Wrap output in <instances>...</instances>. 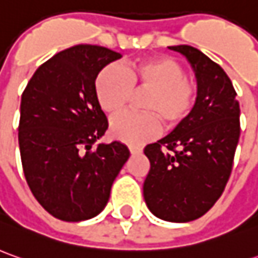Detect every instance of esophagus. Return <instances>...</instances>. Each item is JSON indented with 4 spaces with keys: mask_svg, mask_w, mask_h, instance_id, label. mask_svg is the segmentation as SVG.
Returning a JSON list of instances; mask_svg holds the SVG:
<instances>
[{
    "mask_svg": "<svg viewBox=\"0 0 258 258\" xmlns=\"http://www.w3.org/2000/svg\"><path fill=\"white\" fill-rule=\"evenodd\" d=\"M128 148L131 154H138V153H141V151H143V148H141L140 146H133V144H131V146H128Z\"/></svg>",
    "mask_w": 258,
    "mask_h": 258,
    "instance_id": "obj_1",
    "label": "esophagus"
}]
</instances>
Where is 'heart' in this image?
I'll return each mask as SVG.
<instances>
[{"label": "heart", "instance_id": "b5f03b06", "mask_svg": "<svg viewBox=\"0 0 258 258\" xmlns=\"http://www.w3.org/2000/svg\"><path fill=\"white\" fill-rule=\"evenodd\" d=\"M147 94L140 102L146 112H124L110 124L112 137L130 144H141L153 138L164 124L174 130L188 120L199 97V84L185 74L181 64L171 57L144 58L127 64L124 70L107 66L98 73L94 93L107 114L124 110L134 93Z\"/></svg>", "mask_w": 258, "mask_h": 258}]
</instances>
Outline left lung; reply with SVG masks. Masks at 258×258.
<instances>
[{
    "instance_id": "8db88e82",
    "label": "left lung",
    "mask_w": 258,
    "mask_h": 258,
    "mask_svg": "<svg viewBox=\"0 0 258 258\" xmlns=\"http://www.w3.org/2000/svg\"><path fill=\"white\" fill-rule=\"evenodd\" d=\"M196 73L199 97L180 127L148 144L144 200L161 220L187 223L204 216L230 178L240 138V104L224 70L200 49L175 45Z\"/></svg>"
}]
</instances>
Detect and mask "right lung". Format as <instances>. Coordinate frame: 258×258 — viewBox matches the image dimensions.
I'll use <instances>...</instances> for the list:
<instances>
[{
	"label": "right lung",
	"mask_w": 258,
	"mask_h": 258,
	"mask_svg": "<svg viewBox=\"0 0 258 258\" xmlns=\"http://www.w3.org/2000/svg\"><path fill=\"white\" fill-rule=\"evenodd\" d=\"M118 58L105 47L74 45L41 64L24 90L18 125L24 175L35 200L58 220L100 214L128 160L120 141L93 150L108 128L94 83Z\"/></svg>",
	"instance_id": "1"
}]
</instances>
